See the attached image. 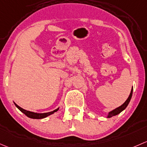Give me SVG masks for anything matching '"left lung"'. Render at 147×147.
Here are the masks:
<instances>
[{"label":"left lung","mask_w":147,"mask_h":147,"mask_svg":"<svg viewBox=\"0 0 147 147\" xmlns=\"http://www.w3.org/2000/svg\"><path fill=\"white\" fill-rule=\"evenodd\" d=\"M132 91H133V89H131V93H130L129 96V97H128L127 99V100L125 101V102H124V103L122 104L121 106L117 107L116 109L113 110V111L110 112V113H109L108 116H107V117H113V116H115V115H117L119 114V113H120L122 111V110H124L125 108H126L127 106L128 105V104H129L130 100H131V96H132Z\"/></svg>","instance_id":"left-lung-1"}]
</instances>
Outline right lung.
I'll use <instances>...</instances> for the list:
<instances>
[{"mask_svg":"<svg viewBox=\"0 0 147 147\" xmlns=\"http://www.w3.org/2000/svg\"><path fill=\"white\" fill-rule=\"evenodd\" d=\"M16 106L20 110L22 113H23L26 116H28V117L30 118H32V119H42V118H45V117H47V116L53 114L54 113L57 112V110H59V108H57V110H54V111L52 112H49V113H33V112H30V111H28V110H25L24 109H22V107H20V106H18L16 103H15Z\"/></svg>","mask_w":147,"mask_h":147,"instance_id":"obj_1","label":"right lung"}]
</instances>
